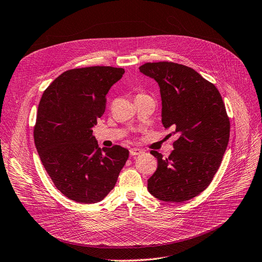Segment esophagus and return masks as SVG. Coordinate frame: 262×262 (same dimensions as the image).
<instances>
[{"mask_svg":"<svg viewBox=\"0 0 262 262\" xmlns=\"http://www.w3.org/2000/svg\"><path fill=\"white\" fill-rule=\"evenodd\" d=\"M142 152H143V151H142L141 149H139V148H132V149L129 150L130 156H139V155H141Z\"/></svg>","mask_w":262,"mask_h":262,"instance_id":"1","label":"esophagus"}]
</instances>
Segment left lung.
<instances>
[{
    "instance_id": "1",
    "label": "left lung",
    "mask_w": 262,
    "mask_h": 262,
    "mask_svg": "<svg viewBox=\"0 0 262 262\" xmlns=\"http://www.w3.org/2000/svg\"><path fill=\"white\" fill-rule=\"evenodd\" d=\"M140 73L154 78L162 100V124L179 139L148 180L151 195L165 202L198 196L213 180L230 139V120L216 87L188 66L172 62L146 63ZM172 134H170V136Z\"/></svg>"
}]
</instances>
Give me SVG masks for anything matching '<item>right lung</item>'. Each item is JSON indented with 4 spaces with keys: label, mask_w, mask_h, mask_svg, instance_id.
Here are the masks:
<instances>
[{
    "label": "right lung",
    "mask_w": 262,
    "mask_h": 262,
    "mask_svg": "<svg viewBox=\"0 0 262 262\" xmlns=\"http://www.w3.org/2000/svg\"><path fill=\"white\" fill-rule=\"evenodd\" d=\"M125 71L91 66L66 71L41 97L33 129L41 162L55 187L80 204H96L111 191L129 151L100 149L92 127L105 111L106 94Z\"/></svg>",
    "instance_id": "obj_1"
}]
</instances>
